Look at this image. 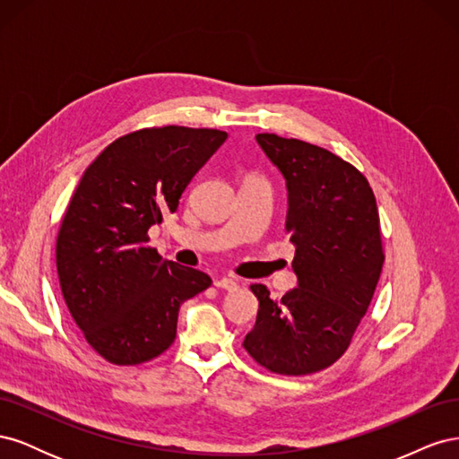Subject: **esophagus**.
Returning <instances> with one entry per match:
<instances>
[{
    "label": "esophagus",
    "mask_w": 459,
    "mask_h": 459,
    "mask_svg": "<svg viewBox=\"0 0 459 459\" xmlns=\"http://www.w3.org/2000/svg\"><path fill=\"white\" fill-rule=\"evenodd\" d=\"M214 285L218 289H224V290H235L239 287V281L235 280V277H218V280L214 281Z\"/></svg>",
    "instance_id": "esophagus-1"
}]
</instances>
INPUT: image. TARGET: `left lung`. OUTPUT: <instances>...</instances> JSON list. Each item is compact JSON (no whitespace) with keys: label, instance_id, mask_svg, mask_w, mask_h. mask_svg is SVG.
<instances>
[{"label":"left lung","instance_id":"obj_1","mask_svg":"<svg viewBox=\"0 0 459 459\" xmlns=\"http://www.w3.org/2000/svg\"><path fill=\"white\" fill-rule=\"evenodd\" d=\"M256 142L287 179L299 287L273 300L251 285L260 304L243 346L272 373L310 375L346 352L369 308L385 262L377 203L366 176L331 151L277 134Z\"/></svg>","mask_w":459,"mask_h":459}]
</instances>
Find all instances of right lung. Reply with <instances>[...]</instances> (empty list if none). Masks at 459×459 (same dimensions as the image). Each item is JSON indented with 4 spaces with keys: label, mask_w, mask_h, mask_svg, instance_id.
Listing matches in <instances>:
<instances>
[{
    "label": "right lung",
    "mask_w": 459,
    "mask_h": 459,
    "mask_svg": "<svg viewBox=\"0 0 459 459\" xmlns=\"http://www.w3.org/2000/svg\"><path fill=\"white\" fill-rule=\"evenodd\" d=\"M214 128L152 126L107 145L82 176L55 247L65 302L91 349L117 366L160 356L204 272L162 260L149 228L176 212L191 178L226 142Z\"/></svg>",
    "instance_id": "add662e5"
}]
</instances>
